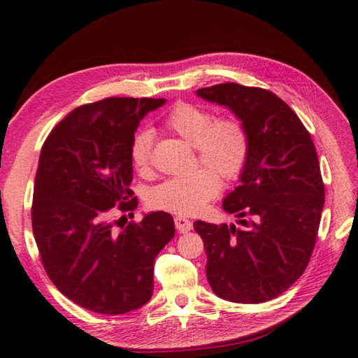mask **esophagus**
I'll use <instances>...</instances> for the list:
<instances>
[{
    "instance_id": "esophagus-1",
    "label": "esophagus",
    "mask_w": 358,
    "mask_h": 358,
    "mask_svg": "<svg viewBox=\"0 0 358 358\" xmlns=\"http://www.w3.org/2000/svg\"><path fill=\"white\" fill-rule=\"evenodd\" d=\"M175 225H176V229H178L179 232H182V234H185V232H188V231L192 229V222L188 220V219L182 217V216H176V217H175Z\"/></svg>"
}]
</instances>
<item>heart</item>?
Here are the masks:
<instances>
[{"instance_id":"obj_1","label":"heart","mask_w":358,"mask_h":358,"mask_svg":"<svg viewBox=\"0 0 358 358\" xmlns=\"http://www.w3.org/2000/svg\"><path fill=\"white\" fill-rule=\"evenodd\" d=\"M164 124L195 148L199 162L207 167L192 170L157 185L148 194L146 203L155 210L176 215H196L217 195L220 178L236 179L248 162L249 136L234 117H215L210 110L187 102L170 109ZM154 133L143 129L134 134L130 146L131 163L139 173L151 170Z\"/></svg>"}]
</instances>
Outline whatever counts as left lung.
<instances>
[{"label":"left lung","instance_id":"8db88e82","mask_svg":"<svg viewBox=\"0 0 358 358\" xmlns=\"http://www.w3.org/2000/svg\"><path fill=\"white\" fill-rule=\"evenodd\" d=\"M227 106L249 136L240 185L224 200L238 224L194 222L215 294L238 303L274 299L310 262L324 206V183L310 133L273 92L237 83L196 90Z\"/></svg>","mask_w":358,"mask_h":358}]
</instances>
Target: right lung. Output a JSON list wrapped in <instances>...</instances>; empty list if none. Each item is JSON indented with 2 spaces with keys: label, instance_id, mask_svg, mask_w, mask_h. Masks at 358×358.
Segmentation results:
<instances>
[{
  "label": "right lung",
  "instance_id": "1",
  "mask_svg": "<svg viewBox=\"0 0 358 358\" xmlns=\"http://www.w3.org/2000/svg\"><path fill=\"white\" fill-rule=\"evenodd\" d=\"M166 99L106 97L81 105L48 134L40 154L32 231L53 285L85 310L120 315L152 296L157 255L175 236L166 212L117 229L115 210L138 207L130 146L141 120Z\"/></svg>",
  "mask_w": 358,
  "mask_h": 358
}]
</instances>
